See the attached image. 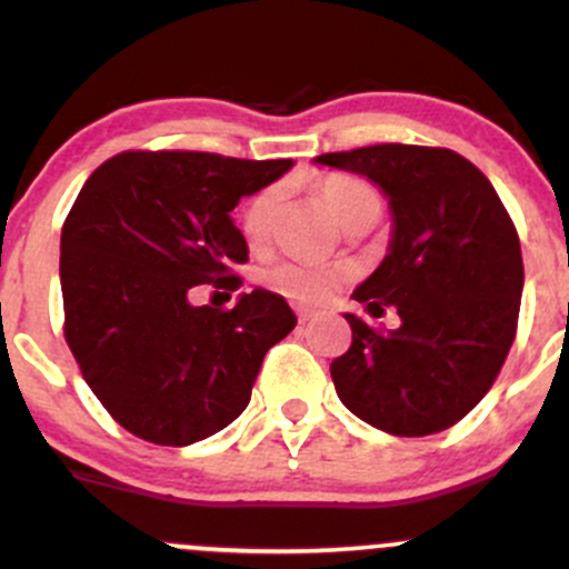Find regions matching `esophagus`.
Returning <instances> with one entry per match:
<instances>
[{
	"instance_id": "34e87169",
	"label": "esophagus",
	"mask_w": 569,
	"mask_h": 569,
	"mask_svg": "<svg viewBox=\"0 0 569 569\" xmlns=\"http://www.w3.org/2000/svg\"><path fill=\"white\" fill-rule=\"evenodd\" d=\"M297 319H300V325H308V321H311V311H306V308H297Z\"/></svg>"
}]
</instances>
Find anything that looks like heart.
I'll return each instance as SVG.
<instances>
[{
	"instance_id": "obj_1",
	"label": "heart",
	"mask_w": 569,
	"mask_h": 569,
	"mask_svg": "<svg viewBox=\"0 0 569 569\" xmlns=\"http://www.w3.org/2000/svg\"><path fill=\"white\" fill-rule=\"evenodd\" d=\"M321 198H325L327 209L332 211L338 222L349 217L352 211L375 209L380 206L375 189L366 181L355 176H325L319 183ZM278 206V189L269 187L261 189L250 203L244 206L242 214V231L244 239L252 248H261L269 239V228H272V214ZM343 272L336 267H325V263L306 261V258H286V261L274 263L267 272V283L274 291H280L289 300L302 302V306H325L341 286Z\"/></svg>"
}]
</instances>
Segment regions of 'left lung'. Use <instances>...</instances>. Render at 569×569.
<instances>
[{
  "mask_svg": "<svg viewBox=\"0 0 569 569\" xmlns=\"http://www.w3.org/2000/svg\"><path fill=\"white\" fill-rule=\"evenodd\" d=\"M313 162L369 178L391 209L386 258L352 297L369 313L396 308L401 325L375 332L343 313L352 347L330 363L338 399L388 435L443 432L490 391L515 341L518 231L487 176L446 148L386 142Z\"/></svg>",
  "mask_w": 569,
  "mask_h": 569,
  "instance_id": "1",
  "label": "left lung"
}]
</instances>
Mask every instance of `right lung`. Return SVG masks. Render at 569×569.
<instances>
[{"label":"right lung","mask_w":569,"mask_h":569,"mask_svg":"<svg viewBox=\"0 0 569 569\" xmlns=\"http://www.w3.org/2000/svg\"><path fill=\"white\" fill-rule=\"evenodd\" d=\"M295 168L194 151H129L84 181L60 237L66 341L109 416L142 440L192 446L237 421L269 347L295 330L267 289L231 311L192 306L237 289L248 242L231 211Z\"/></svg>","instance_id":"1"}]
</instances>
